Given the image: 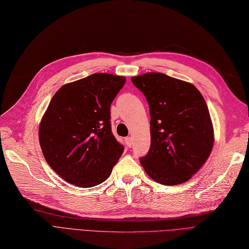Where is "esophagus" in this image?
I'll return each instance as SVG.
<instances>
[{"label": "esophagus", "mask_w": 249, "mask_h": 249, "mask_svg": "<svg viewBox=\"0 0 249 249\" xmlns=\"http://www.w3.org/2000/svg\"><path fill=\"white\" fill-rule=\"evenodd\" d=\"M125 142H126V143H127V146L128 147H131L132 146V142H133V140H132V138H130V136H128V138H126V140H125Z\"/></svg>", "instance_id": "1"}]
</instances>
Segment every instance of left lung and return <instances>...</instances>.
I'll return each instance as SVG.
<instances>
[{
    "label": "left lung",
    "instance_id": "8db88e82",
    "mask_svg": "<svg viewBox=\"0 0 249 249\" xmlns=\"http://www.w3.org/2000/svg\"><path fill=\"white\" fill-rule=\"evenodd\" d=\"M150 107L151 147L141 164L162 185L188 181L210 156L214 129L202 94L185 81L159 72L132 76Z\"/></svg>",
    "mask_w": 249,
    "mask_h": 249
}]
</instances>
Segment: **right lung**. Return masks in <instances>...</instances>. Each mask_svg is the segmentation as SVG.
<instances>
[{"mask_svg": "<svg viewBox=\"0 0 249 249\" xmlns=\"http://www.w3.org/2000/svg\"><path fill=\"white\" fill-rule=\"evenodd\" d=\"M126 78L94 73L62 86L39 124L46 162L66 182L88 188L106 181L124 151L110 129V103Z\"/></svg>", "mask_w": 249, "mask_h": 249, "instance_id": "1", "label": "right lung"}]
</instances>
